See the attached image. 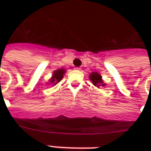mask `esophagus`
I'll return each instance as SVG.
<instances>
[{
  "label": "esophagus",
  "mask_w": 151,
  "mask_h": 151,
  "mask_svg": "<svg viewBox=\"0 0 151 151\" xmlns=\"http://www.w3.org/2000/svg\"><path fill=\"white\" fill-rule=\"evenodd\" d=\"M74 69H75L76 70H81V67H75Z\"/></svg>",
  "instance_id": "1"
}]
</instances>
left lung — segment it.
<instances>
[{"label":"left lung","instance_id":"1","mask_svg":"<svg viewBox=\"0 0 151 151\" xmlns=\"http://www.w3.org/2000/svg\"><path fill=\"white\" fill-rule=\"evenodd\" d=\"M89 79L92 81L94 86L99 88L100 87H105L106 83H104L102 76L100 73H97V72H92L89 74Z\"/></svg>","mask_w":151,"mask_h":151}]
</instances>
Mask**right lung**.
Returning a JSON list of instances; mask_svg holds the SVG:
<instances>
[{
    "mask_svg": "<svg viewBox=\"0 0 151 151\" xmlns=\"http://www.w3.org/2000/svg\"><path fill=\"white\" fill-rule=\"evenodd\" d=\"M66 72V70L63 68L58 69L56 70L53 71L52 78L49 79V83H48V84H51V85H53V86L57 85V84L63 78V76Z\"/></svg>",
    "mask_w": 151,
    "mask_h": 151,
    "instance_id": "obj_1",
    "label": "right lung"
}]
</instances>
